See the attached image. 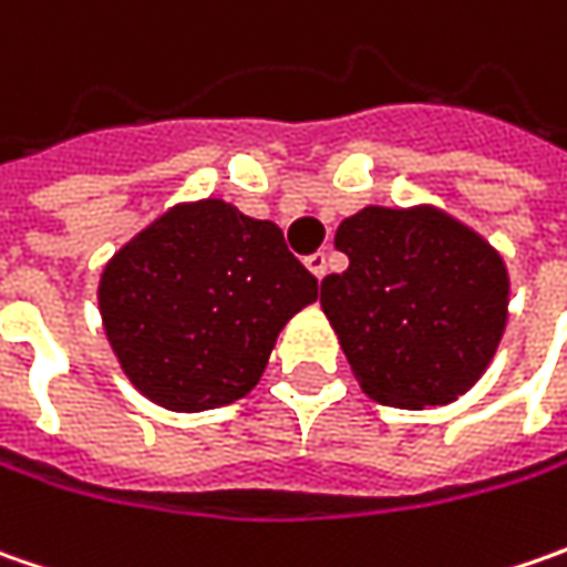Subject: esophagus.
I'll list each match as a JSON object with an SVG mask.
<instances>
[{
	"mask_svg": "<svg viewBox=\"0 0 567 567\" xmlns=\"http://www.w3.org/2000/svg\"><path fill=\"white\" fill-rule=\"evenodd\" d=\"M306 268H309V271L316 274L318 280H321V277L328 274V255H324V251H316V255H309V258H306Z\"/></svg>",
	"mask_w": 567,
	"mask_h": 567,
	"instance_id": "1",
	"label": "esophagus"
}]
</instances>
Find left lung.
I'll list each match as a JSON object with an SVG mask.
<instances>
[{
	"label": "left lung",
	"instance_id": "1",
	"mask_svg": "<svg viewBox=\"0 0 567 567\" xmlns=\"http://www.w3.org/2000/svg\"><path fill=\"white\" fill-rule=\"evenodd\" d=\"M350 268L321 280V309L372 401H457L495 357L508 271L489 243L439 207H362L334 236Z\"/></svg>",
	"mask_w": 567,
	"mask_h": 567
}]
</instances>
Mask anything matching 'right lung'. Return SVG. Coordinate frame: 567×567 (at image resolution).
<instances>
[{
    "label": "right lung",
    "instance_id": "obj_1",
    "mask_svg": "<svg viewBox=\"0 0 567 567\" xmlns=\"http://www.w3.org/2000/svg\"><path fill=\"white\" fill-rule=\"evenodd\" d=\"M316 296L280 227L220 198L166 210L110 258L97 290L122 372L176 413L246 398L280 328Z\"/></svg>",
    "mask_w": 567,
    "mask_h": 567
}]
</instances>
